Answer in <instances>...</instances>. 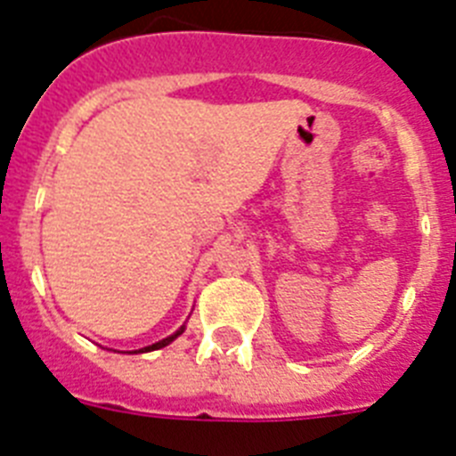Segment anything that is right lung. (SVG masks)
Returning a JSON list of instances; mask_svg holds the SVG:
<instances>
[{"label":"right lung","instance_id":"1","mask_svg":"<svg viewBox=\"0 0 456 456\" xmlns=\"http://www.w3.org/2000/svg\"><path fill=\"white\" fill-rule=\"evenodd\" d=\"M183 331H184V326H180V331H175V333H173V336L164 338V340L155 342V345H151V347H143V349H139V352H152V349H162V347H167L168 342H173V340H175V338H178L180 333H183Z\"/></svg>","mask_w":456,"mask_h":456}]
</instances>
